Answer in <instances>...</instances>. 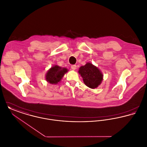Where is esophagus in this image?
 <instances>
[{
    "label": "esophagus",
    "mask_w": 147,
    "mask_h": 147,
    "mask_svg": "<svg viewBox=\"0 0 147 147\" xmlns=\"http://www.w3.org/2000/svg\"><path fill=\"white\" fill-rule=\"evenodd\" d=\"M71 68L73 70H75L77 68V65H73L71 66Z\"/></svg>",
    "instance_id": "esophagus-1"
}]
</instances>
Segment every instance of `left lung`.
Instances as JSON below:
<instances>
[{
  "instance_id": "obj_1",
  "label": "left lung",
  "mask_w": 147,
  "mask_h": 147,
  "mask_svg": "<svg viewBox=\"0 0 147 147\" xmlns=\"http://www.w3.org/2000/svg\"><path fill=\"white\" fill-rule=\"evenodd\" d=\"M79 74L83 78L84 84L91 89H95L101 84L103 80V74L97 67L92 63H86L81 66Z\"/></svg>"
}]
</instances>
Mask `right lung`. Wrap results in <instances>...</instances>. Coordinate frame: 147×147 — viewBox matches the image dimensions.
I'll return each instance as SVG.
<instances>
[{
    "label": "right lung",
    "mask_w": 147,
    "mask_h": 147,
    "mask_svg": "<svg viewBox=\"0 0 147 147\" xmlns=\"http://www.w3.org/2000/svg\"><path fill=\"white\" fill-rule=\"evenodd\" d=\"M68 71V69L61 67L58 65H54L46 73V80L51 84H57L61 82L64 74Z\"/></svg>",
    "instance_id": "obj_1"
}]
</instances>
